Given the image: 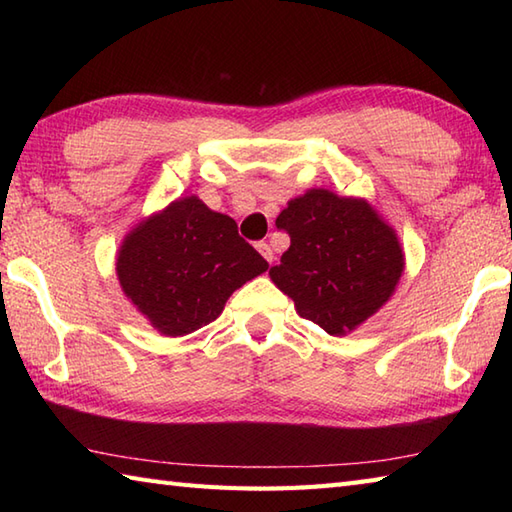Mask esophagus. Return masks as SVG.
Segmentation results:
<instances>
[{"mask_svg": "<svg viewBox=\"0 0 512 512\" xmlns=\"http://www.w3.org/2000/svg\"><path fill=\"white\" fill-rule=\"evenodd\" d=\"M257 250H259V255H262L268 264H273V262H275V253H273V248H270L266 242H259V244H257Z\"/></svg>", "mask_w": 512, "mask_h": 512, "instance_id": "1", "label": "esophagus"}]
</instances>
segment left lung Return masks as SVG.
<instances>
[{
	"mask_svg": "<svg viewBox=\"0 0 512 512\" xmlns=\"http://www.w3.org/2000/svg\"><path fill=\"white\" fill-rule=\"evenodd\" d=\"M275 224L290 235V248L268 275L303 319L328 334L356 330L394 295L405 255L367 200L310 189Z\"/></svg>",
	"mask_w": 512,
	"mask_h": 512,
	"instance_id": "1",
	"label": "left lung"
}]
</instances>
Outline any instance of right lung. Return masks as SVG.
Segmentation results:
<instances>
[{"instance_id":"obj_1","label":"right lung","mask_w":512,"mask_h":512,"mask_svg":"<svg viewBox=\"0 0 512 512\" xmlns=\"http://www.w3.org/2000/svg\"><path fill=\"white\" fill-rule=\"evenodd\" d=\"M268 262L239 237L233 217L189 195L127 233L116 275L127 299L165 336L215 321L226 299L266 273Z\"/></svg>"}]
</instances>
